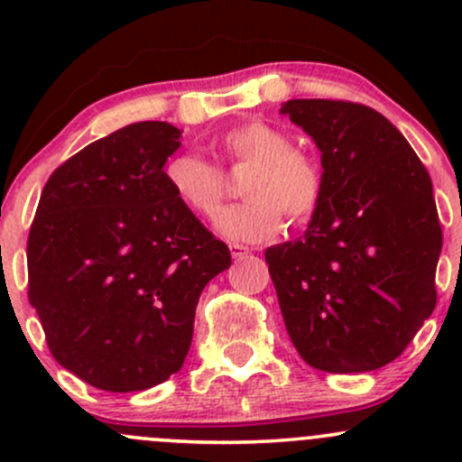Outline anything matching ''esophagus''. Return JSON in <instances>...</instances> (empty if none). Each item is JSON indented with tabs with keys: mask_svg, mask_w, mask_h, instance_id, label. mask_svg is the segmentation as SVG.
<instances>
[{
	"mask_svg": "<svg viewBox=\"0 0 462 462\" xmlns=\"http://www.w3.org/2000/svg\"><path fill=\"white\" fill-rule=\"evenodd\" d=\"M230 253H232V259L239 261V259L248 257L250 248H245V245H241V244H230Z\"/></svg>",
	"mask_w": 462,
	"mask_h": 462,
	"instance_id": "esophagus-1",
	"label": "esophagus"
}]
</instances>
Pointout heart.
<instances>
[{
    "label": "heart",
    "instance_id": "1",
    "mask_svg": "<svg viewBox=\"0 0 462 462\" xmlns=\"http://www.w3.org/2000/svg\"><path fill=\"white\" fill-rule=\"evenodd\" d=\"M230 165H248L239 192L245 201L223 209L217 232L230 241L273 239L282 230L283 217L301 223L318 209L321 199V170L304 149L291 147L282 129L261 120L232 127L218 141ZM165 183L189 214L212 218L226 192L221 170L197 153H176L165 165Z\"/></svg>",
    "mask_w": 462,
    "mask_h": 462
}]
</instances>
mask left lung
I'll return each instance as SVG.
<instances>
[{
    "label": "left lung",
    "instance_id": "1",
    "mask_svg": "<svg viewBox=\"0 0 462 462\" xmlns=\"http://www.w3.org/2000/svg\"><path fill=\"white\" fill-rule=\"evenodd\" d=\"M321 152V199L304 236L265 250L286 330L326 374L393 362L436 309L442 248L431 179L375 109L342 100L282 105Z\"/></svg>",
    "mask_w": 462,
    "mask_h": 462
}]
</instances>
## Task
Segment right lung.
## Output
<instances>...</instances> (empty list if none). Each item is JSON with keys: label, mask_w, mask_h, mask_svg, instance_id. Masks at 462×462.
<instances>
[{"label": "right lung", "mask_w": 462, "mask_h": 462, "mask_svg": "<svg viewBox=\"0 0 462 462\" xmlns=\"http://www.w3.org/2000/svg\"><path fill=\"white\" fill-rule=\"evenodd\" d=\"M170 123H134L51 174L29 235V301L55 360L87 384L143 391L183 366L199 297L230 250L174 199Z\"/></svg>", "instance_id": "add662e5"}]
</instances>
